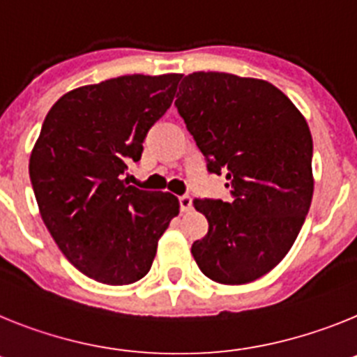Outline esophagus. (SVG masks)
I'll return each instance as SVG.
<instances>
[{
	"label": "esophagus",
	"instance_id": "obj_1",
	"mask_svg": "<svg viewBox=\"0 0 357 357\" xmlns=\"http://www.w3.org/2000/svg\"><path fill=\"white\" fill-rule=\"evenodd\" d=\"M179 206H181V212H190L192 210V197L190 196H181L179 197Z\"/></svg>",
	"mask_w": 357,
	"mask_h": 357
}]
</instances>
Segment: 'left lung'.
Returning a JSON list of instances; mask_svg holds the SVG:
<instances>
[{
	"label": "left lung",
	"mask_w": 357,
	"mask_h": 357,
	"mask_svg": "<svg viewBox=\"0 0 357 357\" xmlns=\"http://www.w3.org/2000/svg\"><path fill=\"white\" fill-rule=\"evenodd\" d=\"M179 114L234 201L194 199L208 234L192 244L201 271L241 286L264 277L298 237L314 192L312 136L303 114L268 80L219 71L183 79Z\"/></svg>",
	"instance_id": "8db88e82"
}]
</instances>
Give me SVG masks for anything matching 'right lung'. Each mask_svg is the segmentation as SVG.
<instances>
[{"label": "right lung", "instance_id": "add662e5", "mask_svg": "<svg viewBox=\"0 0 357 357\" xmlns=\"http://www.w3.org/2000/svg\"><path fill=\"white\" fill-rule=\"evenodd\" d=\"M183 75H123L80 86L43 122L29 172L43 222L63 255L93 280L126 286L153 266L158 241L179 213L170 192L122 179Z\"/></svg>", "mask_w": 357, "mask_h": 357}]
</instances>
